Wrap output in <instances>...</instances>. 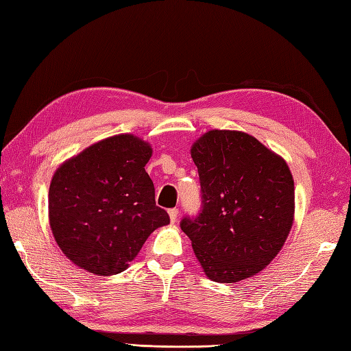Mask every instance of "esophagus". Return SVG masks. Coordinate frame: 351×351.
<instances>
[{
    "label": "esophagus",
    "instance_id": "1",
    "mask_svg": "<svg viewBox=\"0 0 351 351\" xmlns=\"http://www.w3.org/2000/svg\"><path fill=\"white\" fill-rule=\"evenodd\" d=\"M178 208H171V210H169V217H170V221L175 223L176 219H178Z\"/></svg>",
    "mask_w": 351,
    "mask_h": 351
}]
</instances>
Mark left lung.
Wrapping results in <instances>:
<instances>
[{
	"label": "left lung",
	"instance_id": "1",
	"mask_svg": "<svg viewBox=\"0 0 351 351\" xmlns=\"http://www.w3.org/2000/svg\"><path fill=\"white\" fill-rule=\"evenodd\" d=\"M202 213L184 219L208 279L235 283L258 274L285 244L294 221V180L287 161L243 131L211 130L191 145Z\"/></svg>",
	"mask_w": 351,
	"mask_h": 351
}]
</instances>
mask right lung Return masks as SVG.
<instances>
[{"label": "right lung", "instance_id": "obj_1", "mask_svg": "<svg viewBox=\"0 0 351 351\" xmlns=\"http://www.w3.org/2000/svg\"><path fill=\"white\" fill-rule=\"evenodd\" d=\"M151 156L147 141L117 134L58 166L49 185L48 217L71 263L96 276L117 274L156 228L169 225L145 170Z\"/></svg>", "mask_w": 351, "mask_h": 351}]
</instances>
